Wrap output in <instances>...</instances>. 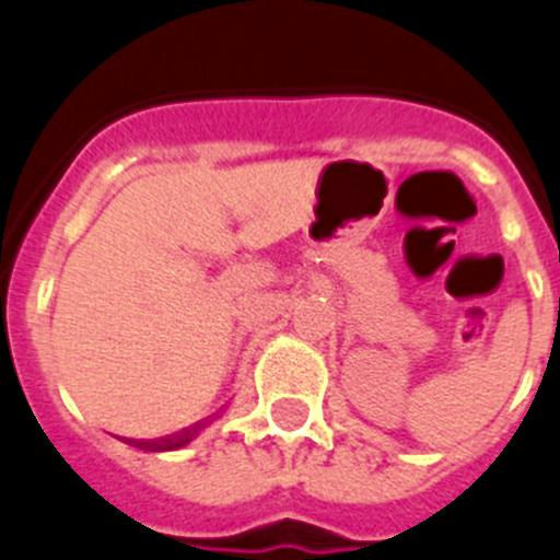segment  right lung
I'll use <instances>...</instances> for the list:
<instances>
[{
  "label": "right lung",
  "instance_id": "1",
  "mask_svg": "<svg viewBox=\"0 0 560 560\" xmlns=\"http://www.w3.org/2000/svg\"><path fill=\"white\" fill-rule=\"evenodd\" d=\"M197 433V428H184V431L178 433H171V436H162V439H127V444H132V447L138 450H149V453H167V450H178L184 447V444L191 442V436Z\"/></svg>",
  "mask_w": 560,
  "mask_h": 560
}]
</instances>
